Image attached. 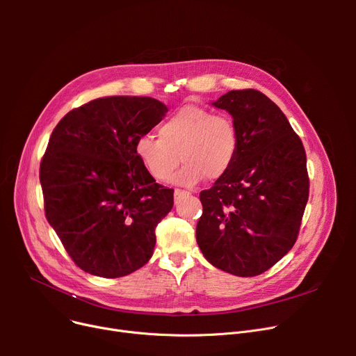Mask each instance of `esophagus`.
<instances>
[{"instance_id":"obj_1","label":"esophagus","mask_w":356,"mask_h":356,"mask_svg":"<svg viewBox=\"0 0 356 356\" xmlns=\"http://www.w3.org/2000/svg\"><path fill=\"white\" fill-rule=\"evenodd\" d=\"M183 195H186L184 191H179V189L175 191V199H177V197H180V196H183Z\"/></svg>"}]
</instances>
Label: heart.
<instances>
[{
  "label": "heart",
  "mask_w": 356,
  "mask_h": 356,
  "mask_svg": "<svg viewBox=\"0 0 356 356\" xmlns=\"http://www.w3.org/2000/svg\"><path fill=\"white\" fill-rule=\"evenodd\" d=\"M134 153L147 175L157 181H167L183 161L173 183L191 188L204 176L216 180L229 172L238 153V131L228 115L186 105L160 127L159 138L138 137Z\"/></svg>",
  "instance_id": "1"
}]
</instances>
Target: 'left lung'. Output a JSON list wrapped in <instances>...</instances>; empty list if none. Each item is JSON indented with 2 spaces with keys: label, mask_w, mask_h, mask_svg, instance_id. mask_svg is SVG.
<instances>
[{
  "label": "left lung",
  "mask_w": 356,
  "mask_h": 356,
  "mask_svg": "<svg viewBox=\"0 0 356 356\" xmlns=\"http://www.w3.org/2000/svg\"><path fill=\"white\" fill-rule=\"evenodd\" d=\"M212 105L232 117L238 153L229 172L199 195L196 241L213 267L254 277L297 239L309 199L305 147L282 109L259 90H229Z\"/></svg>",
  "instance_id": "8db88e82"
}]
</instances>
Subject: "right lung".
Returning <instances> with one entry per match:
<instances>
[{"label":"right lung","instance_id":"1","mask_svg":"<svg viewBox=\"0 0 356 356\" xmlns=\"http://www.w3.org/2000/svg\"><path fill=\"white\" fill-rule=\"evenodd\" d=\"M148 97H108L70 111L40 164L46 218L70 258L92 275L124 277L148 263L173 189L156 183L134 153L167 114Z\"/></svg>","mask_w":356,"mask_h":356}]
</instances>
